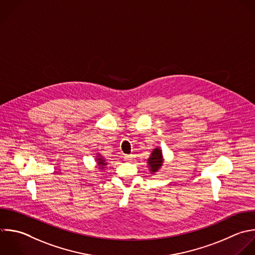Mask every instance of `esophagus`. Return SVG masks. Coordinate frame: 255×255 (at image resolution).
Wrapping results in <instances>:
<instances>
[{"label": "esophagus", "instance_id": "obj_1", "mask_svg": "<svg viewBox=\"0 0 255 255\" xmlns=\"http://www.w3.org/2000/svg\"><path fill=\"white\" fill-rule=\"evenodd\" d=\"M133 157H134L133 154H126V155H125V159H126V160H128V161H129V160H132Z\"/></svg>", "mask_w": 255, "mask_h": 255}]
</instances>
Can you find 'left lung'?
Instances as JSON below:
<instances>
[{"instance_id": "1", "label": "left lung", "mask_w": 255, "mask_h": 255, "mask_svg": "<svg viewBox=\"0 0 255 255\" xmlns=\"http://www.w3.org/2000/svg\"><path fill=\"white\" fill-rule=\"evenodd\" d=\"M163 158H162V151L159 147H156L152 150L149 158L147 159L148 166L150 168V172L153 174L158 171L160 166L162 165Z\"/></svg>"}]
</instances>
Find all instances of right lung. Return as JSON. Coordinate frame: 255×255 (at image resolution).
<instances>
[{
    "mask_svg": "<svg viewBox=\"0 0 255 255\" xmlns=\"http://www.w3.org/2000/svg\"><path fill=\"white\" fill-rule=\"evenodd\" d=\"M96 159H97V162H98V166H99V167H101L102 169H104V168H105V166L108 164V163L106 162V159H105L101 154H99V155H98V157H97Z\"/></svg>",
    "mask_w": 255,
    "mask_h": 255,
    "instance_id": "right-lung-1",
    "label": "right lung"
}]
</instances>
